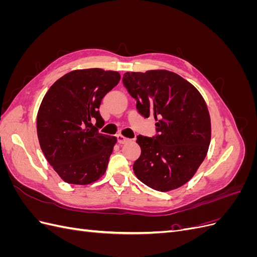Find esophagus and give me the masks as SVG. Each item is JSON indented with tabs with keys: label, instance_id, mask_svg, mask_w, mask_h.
I'll list each match as a JSON object with an SVG mask.
<instances>
[{
	"label": "esophagus",
	"instance_id": "obj_1",
	"mask_svg": "<svg viewBox=\"0 0 257 257\" xmlns=\"http://www.w3.org/2000/svg\"><path fill=\"white\" fill-rule=\"evenodd\" d=\"M116 139H118L119 144H125L128 141V138L124 137L123 135H118V136H116Z\"/></svg>",
	"mask_w": 257,
	"mask_h": 257
}]
</instances>
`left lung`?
Masks as SVG:
<instances>
[{
  "instance_id": "left-lung-1",
  "label": "left lung",
  "mask_w": 257,
  "mask_h": 257,
  "mask_svg": "<svg viewBox=\"0 0 257 257\" xmlns=\"http://www.w3.org/2000/svg\"><path fill=\"white\" fill-rule=\"evenodd\" d=\"M123 83L145 118L154 116L159 135L137 136L142 153L133 165L149 188L169 192L189 182L205 160L211 120L203 95L188 80L166 69L127 72Z\"/></svg>"
}]
</instances>
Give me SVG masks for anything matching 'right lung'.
<instances>
[{"instance_id": "1", "label": "right lung", "mask_w": 257, "mask_h": 257, "mask_svg": "<svg viewBox=\"0 0 257 257\" xmlns=\"http://www.w3.org/2000/svg\"><path fill=\"white\" fill-rule=\"evenodd\" d=\"M120 78L118 72L102 68L75 69L45 94L37 112L38 142L66 183L87 185L105 174L116 137L98 133L104 124L98 108Z\"/></svg>"}]
</instances>
